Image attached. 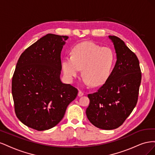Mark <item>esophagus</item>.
<instances>
[{"instance_id":"1","label":"esophagus","mask_w":155,"mask_h":155,"mask_svg":"<svg viewBox=\"0 0 155 155\" xmlns=\"http://www.w3.org/2000/svg\"><path fill=\"white\" fill-rule=\"evenodd\" d=\"M78 96L79 97H81V96H83V95H84V93L82 92V91H79V92H78Z\"/></svg>"}]
</instances>
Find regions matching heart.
<instances>
[{"instance_id":"obj_1","label":"heart","mask_w":155,"mask_h":155,"mask_svg":"<svg viewBox=\"0 0 155 155\" xmlns=\"http://www.w3.org/2000/svg\"><path fill=\"white\" fill-rule=\"evenodd\" d=\"M114 60V54L109 48H101L92 42L85 41L74 46L72 57L64 58L62 70L64 77L72 82L82 69L86 85L100 86L110 76Z\"/></svg>"}]
</instances>
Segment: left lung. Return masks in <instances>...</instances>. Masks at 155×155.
I'll list each match as a JSON object with an SVG mask.
<instances>
[{
    "instance_id": "1",
    "label": "left lung",
    "mask_w": 155,
    "mask_h": 155,
    "mask_svg": "<svg viewBox=\"0 0 155 155\" xmlns=\"http://www.w3.org/2000/svg\"><path fill=\"white\" fill-rule=\"evenodd\" d=\"M116 54L115 66L104 85L88 95L87 118L97 128H118L137 104L142 74L137 55L116 36L109 35Z\"/></svg>"
}]
</instances>
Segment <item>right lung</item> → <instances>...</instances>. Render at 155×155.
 I'll return each instance as SVG.
<instances>
[{
    "instance_id": "add662e5",
    "label": "right lung",
    "mask_w": 155,
    "mask_h": 155,
    "mask_svg": "<svg viewBox=\"0 0 155 155\" xmlns=\"http://www.w3.org/2000/svg\"><path fill=\"white\" fill-rule=\"evenodd\" d=\"M68 39L48 34L25 50L18 60L12 92L17 117L30 128L41 131L57 125L78 95L77 88L60 78L61 53Z\"/></svg>"
}]
</instances>
